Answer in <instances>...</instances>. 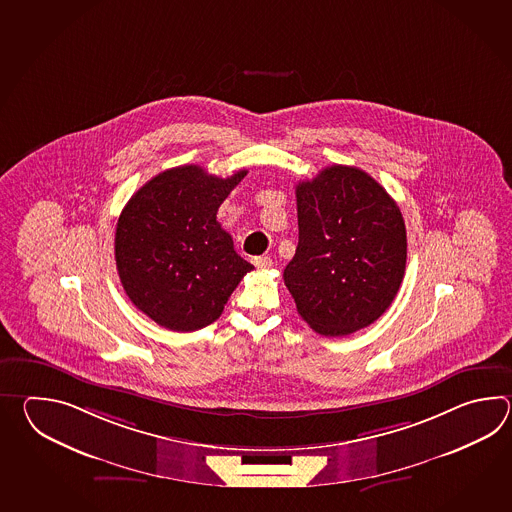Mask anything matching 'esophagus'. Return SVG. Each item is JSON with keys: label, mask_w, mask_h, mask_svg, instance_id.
I'll return each mask as SVG.
<instances>
[{"label": "esophagus", "mask_w": 512, "mask_h": 512, "mask_svg": "<svg viewBox=\"0 0 512 512\" xmlns=\"http://www.w3.org/2000/svg\"><path fill=\"white\" fill-rule=\"evenodd\" d=\"M252 263L260 271H265V269H271L272 267V260L269 256H256V258H252Z\"/></svg>", "instance_id": "1"}]
</instances>
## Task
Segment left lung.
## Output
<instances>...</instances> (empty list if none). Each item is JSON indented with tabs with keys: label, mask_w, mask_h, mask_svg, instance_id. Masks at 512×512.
Segmentation results:
<instances>
[{
	"label": "left lung",
	"mask_w": 512,
	"mask_h": 512,
	"mask_svg": "<svg viewBox=\"0 0 512 512\" xmlns=\"http://www.w3.org/2000/svg\"><path fill=\"white\" fill-rule=\"evenodd\" d=\"M298 247L283 271L298 315L346 337L390 307L406 269V227L390 194L355 166H327L296 185Z\"/></svg>",
	"instance_id": "1"
}]
</instances>
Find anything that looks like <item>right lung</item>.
<instances>
[{
	"label": "right lung",
	"mask_w": 512,
	"mask_h": 512,
	"mask_svg": "<svg viewBox=\"0 0 512 512\" xmlns=\"http://www.w3.org/2000/svg\"><path fill=\"white\" fill-rule=\"evenodd\" d=\"M245 175L221 179L197 164L177 166L141 186L122 210L115 232L120 283L159 326L188 333L216 322L254 269L216 219Z\"/></svg>",
	"instance_id": "add662e5"
}]
</instances>
